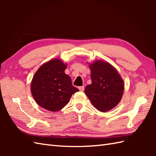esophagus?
I'll use <instances>...</instances> for the list:
<instances>
[{"label": "esophagus", "mask_w": 156, "mask_h": 156, "mask_svg": "<svg viewBox=\"0 0 156 156\" xmlns=\"http://www.w3.org/2000/svg\"><path fill=\"white\" fill-rule=\"evenodd\" d=\"M78 89H79V90H80V91H84V86H81V87H78Z\"/></svg>", "instance_id": "1"}]
</instances>
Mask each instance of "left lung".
<instances>
[{
  "instance_id": "1",
  "label": "left lung",
  "mask_w": 156,
  "mask_h": 156,
  "mask_svg": "<svg viewBox=\"0 0 156 156\" xmlns=\"http://www.w3.org/2000/svg\"><path fill=\"white\" fill-rule=\"evenodd\" d=\"M92 83L84 92L92 104L101 112L115 108L121 101L124 82L117 69L108 62L97 60L89 64Z\"/></svg>"
}]
</instances>
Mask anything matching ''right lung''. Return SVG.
Masks as SVG:
<instances>
[{"label":"right lung","mask_w":156,"mask_h":156,"mask_svg":"<svg viewBox=\"0 0 156 156\" xmlns=\"http://www.w3.org/2000/svg\"><path fill=\"white\" fill-rule=\"evenodd\" d=\"M67 65L53 59L41 66L33 77L31 91L35 102L46 110L58 111L67 105L72 95L79 91L65 74Z\"/></svg>","instance_id":"right-lung-1"}]
</instances>
